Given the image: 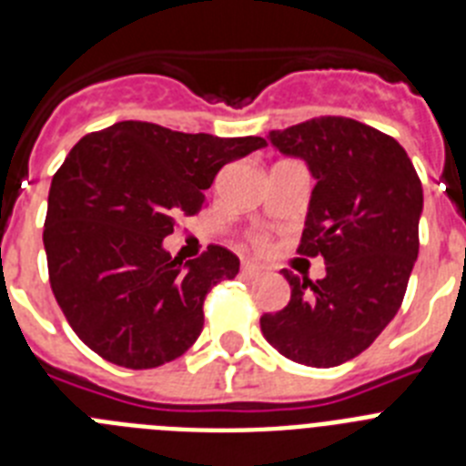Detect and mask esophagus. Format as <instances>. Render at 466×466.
<instances>
[{
  "instance_id": "obj_1",
  "label": "esophagus",
  "mask_w": 466,
  "mask_h": 466,
  "mask_svg": "<svg viewBox=\"0 0 466 466\" xmlns=\"http://www.w3.org/2000/svg\"><path fill=\"white\" fill-rule=\"evenodd\" d=\"M261 266L258 263H252V261H242V275H247V278H257V275H261Z\"/></svg>"
}]
</instances>
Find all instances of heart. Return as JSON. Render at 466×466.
<instances>
[{"instance_id": "b5f03b06", "label": "heart", "mask_w": 466, "mask_h": 466, "mask_svg": "<svg viewBox=\"0 0 466 466\" xmlns=\"http://www.w3.org/2000/svg\"><path fill=\"white\" fill-rule=\"evenodd\" d=\"M258 242V245H263V240H257Z\"/></svg>"}]
</instances>
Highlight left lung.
Here are the masks:
<instances>
[{
    "label": "left lung",
    "mask_w": 466,
    "mask_h": 466,
    "mask_svg": "<svg viewBox=\"0 0 466 466\" xmlns=\"http://www.w3.org/2000/svg\"><path fill=\"white\" fill-rule=\"evenodd\" d=\"M268 139L315 177L299 252L322 254L327 275L310 282L284 268L291 299L261 317V331L287 360L331 369L361 355L401 308L422 184L397 139L352 118H312Z\"/></svg>",
    "instance_id": "1"
}]
</instances>
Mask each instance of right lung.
<instances>
[{
  "mask_svg": "<svg viewBox=\"0 0 466 466\" xmlns=\"http://www.w3.org/2000/svg\"><path fill=\"white\" fill-rule=\"evenodd\" d=\"M263 147V137L121 121L69 151L48 191V278L69 327L102 360L156 369L196 343L205 296L236 278L240 258L209 245L184 263L163 238L177 217L200 212L226 163Z\"/></svg>",
  "mask_w": 466,
  "mask_h": 466,
  "instance_id": "obj_1",
  "label": "right lung"
}]
</instances>
